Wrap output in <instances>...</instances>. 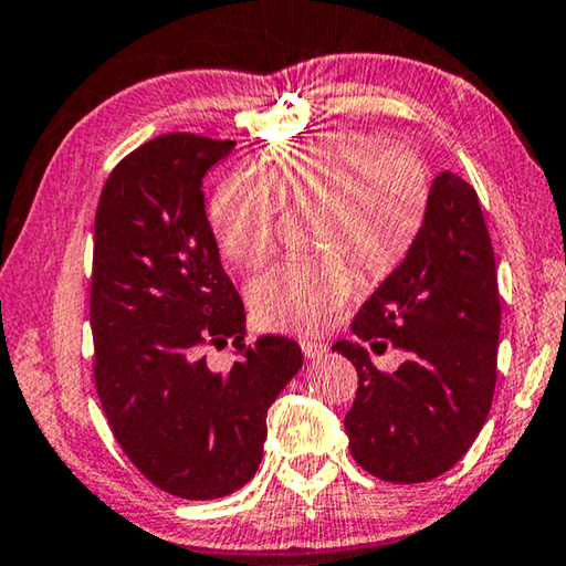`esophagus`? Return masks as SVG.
Here are the masks:
<instances>
[{"instance_id": "1", "label": "esophagus", "mask_w": 566, "mask_h": 566, "mask_svg": "<svg viewBox=\"0 0 566 566\" xmlns=\"http://www.w3.org/2000/svg\"><path fill=\"white\" fill-rule=\"evenodd\" d=\"M301 352H303V355H306L308 359L324 357V355H326V344H324V342H316V339H301Z\"/></svg>"}]
</instances>
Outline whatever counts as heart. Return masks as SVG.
<instances>
[{
	"label": "heart",
	"instance_id": "heart-1",
	"mask_svg": "<svg viewBox=\"0 0 566 566\" xmlns=\"http://www.w3.org/2000/svg\"><path fill=\"white\" fill-rule=\"evenodd\" d=\"M277 209H314L311 240L324 255L268 268L250 283V311L263 329L311 334L347 301L349 266L380 283L406 263L429 219L431 178L416 153L355 129L277 145L252 166V181L227 176L211 196L209 224L229 263L270 255Z\"/></svg>",
	"mask_w": 566,
	"mask_h": 566
}]
</instances>
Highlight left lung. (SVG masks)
<instances>
[{
  "instance_id": "left-lung-1",
  "label": "left lung",
  "mask_w": 566,
  "mask_h": 566,
  "mask_svg": "<svg viewBox=\"0 0 566 566\" xmlns=\"http://www.w3.org/2000/svg\"><path fill=\"white\" fill-rule=\"evenodd\" d=\"M352 337L334 344L355 365L357 396L344 416L349 452L375 478L413 485L462 460L485 423L497 380L501 293L474 188L444 170L416 248L363 303ZM376 354L403 348L396 374Z\"/></svg>"
}]
</instances>
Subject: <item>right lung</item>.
Returning <instances> with one entry per match:
<instances>
[{
  "instance_id": "1",
  "label": "right lung",
  "mask_w": 566,
  "mask_h": 566,
  "mask_svg": "<svg viewBox=\"0 0 566 566\" xmlns=\"http://www.w3.org/2000/svg\"><path fill=\"white\" fill-rule=\"evenodd\" d=\"M237 143L174 133L125 155L94 219V382L106 423L155 488L214 501L252 480L268 408L303 363L289 337L244 344V306L224 273L201 181ZM235 339L229 371L209 346Z\"/></svg>"
}]
</instances>
